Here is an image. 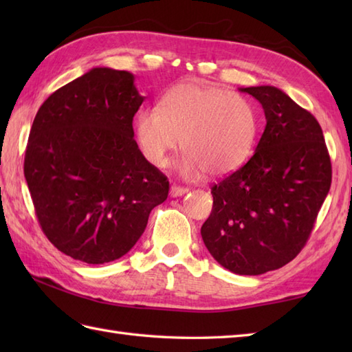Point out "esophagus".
<instances>
[{
	"instance_id": "esophagus-1",
	"label": "esophagus",
	"mask_w": 352,
	"mask_h": 352,
	"mask_svg": "<svg viewBox=\"0 0 352 352\" xmlns=\"http://www.w3.org/2000/svg\"><path fill=\"white\" fill-rule=\"evenodd\" d=\"M189 192V189H186V188H180V186H170V190H169V195L172 197V198H177V197H183V195H186V193Z\"/></svg>"
}]
</instances>
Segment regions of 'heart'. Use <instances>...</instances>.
Instances as JSON below:
<instances>
[{
	"label": "heart",
	"instance_id": "1",
	"mask_svg": "<svg viewBox=\"0 0 352 352\" xmlns=\"http://www.w3.org/2000/svg\"><path fill=\"white\" fill-rule=\"evenodd\" d=\"M257 113L245 96L226 89L183 83L163 95L159 109L140 110L134 122L145 159L164 168L182 146L180 175L198 180L242 166L257 134Z\"/></svg>",
	"mask_w": 352,
	"mask_h": 352
}]
</instances>
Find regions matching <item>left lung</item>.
Returning <instances> with one entry per match:
<instances>
[{"label":"left lung","mask_w":352,"mask_h":352,"mask_svg":"<svg viewBox=\"0 0 352 352\" xmlns=\"http://www.w3.org/2000/svg\"><path fill=\"white\" fill-rule=\"evenodd\" d=\"M263 107L256 153L212 188L201 227L208 252L239 275H260L294 260L307 242L331 186V162L316 118L274 86L241 87Z\"/></svg>","instance_id":"obj_1"}]
</instances>
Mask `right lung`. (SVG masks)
Returning <instances> with one entry per match:
<instances>
[{
    "label": "right lung",
    "instance_id": "obj_1",
    "mask_svg": "<svg viewBox=\"0 0 352 352\" xmlns=\"http://www.w3.org/2000/svg\"><path fill=\"white\" fill-rule=\"evenodd\" d=\"M129 71L92 68L48 96L33 121L24 175L41 227L74 260L129 252L169 182L134 140L144 102Z\"/></svg>",
    "mask_w": 352,
    "mask_h": 352
}]
</instances>
